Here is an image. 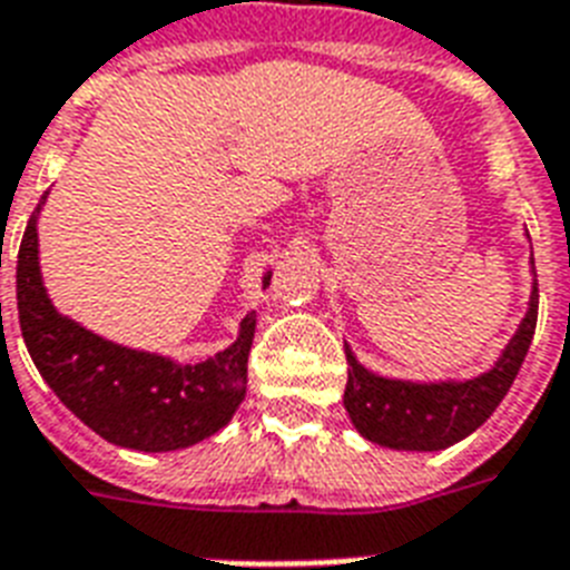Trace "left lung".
Returning <instances> with one entry per match:
<instances>
[{
	"mask_svg": "<svg viewBox=\"0 0 570 570\" xmlns=\"http://www.w3.org/2000/svg\"><path fill=\"white\" fill-rule=\"evenodd\" d=\"M535 318H539V284H533L530 307L515 336L501 351L498 363L471 381L419 383L383 377L368 372L345 345L348 383L342 401L360 436L392 451H442L471 436L510 392L527 348L533 342Z\"/></svg>",
	"mask_w": 570,
	"mask_h": 570,
	"instance_id": "8db88e82",
	"label": "left lung"
}]
</instances>
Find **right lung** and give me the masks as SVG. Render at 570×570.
Here are the masks:
<instances>
[{
  "instance_id": "right-lung-1",
  "label": "right lung",
  "mask_w": 570,
  "mask_h": 570,
  "mask_svg": "<svg viewBox=\"0 0 570 570\" xmlns=\"http://www.w3.org/2000/svg\"><path fill=\"white\" fill-rule=\"evenodd\" d=\"M43 205L46 196L31 213L17 254V309L26 348L49 390L101 439L131 451H178L219 433L245 397L257 316L248 313L237 340L196 365L101 340L60 316L46 295L37 257ZM269 277L263 275V286Z\"/></svg>"
}]
</instances>
